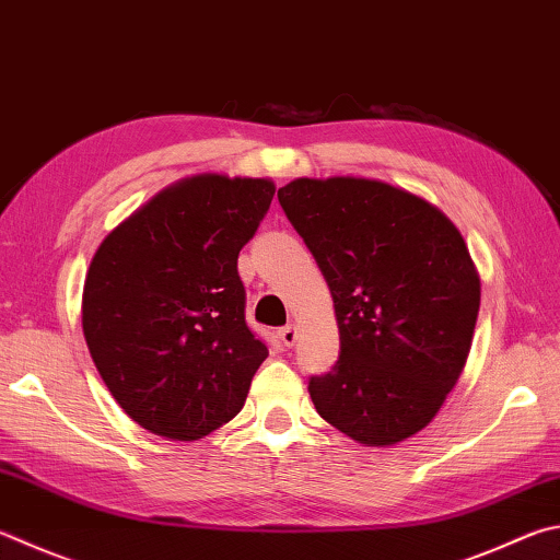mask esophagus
Wrapping results in <instances>:
<instances>
[{"mask_svg": "<svg viewBox=\"0 0 560 560\" xmlns=\"http://www.w3.org/2000/svg\"><path fill=\"white\" fill-rule=\"evenodd\" d=\"M279 338H281L283 345H287V348H293V345H296V340H299V328H296V325H287V328L279 330Z\"/></svg>", "mask_w": 560, "mask_h": 560, "instance_id": "1", "label": "esophagus"}]
</instances>
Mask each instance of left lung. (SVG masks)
<instances>
[{
    "instance_id": "1",
    "label": "left lung",
    "mask_w": 560,
    "mask_h": 560,
    "mask_svg": "<svg viewBox=\"0 0 560 560\" xmlns=\"http://www.w3.org/2000/svg\"><path fill=\"white\" fill-rule=\"evenodd\" d=\"M279 202L328 281L340 358L308 392L325 421L362 445L411 439L465 368L480 277L443 212L389 183L296 178Z\"/></svg>"
}]
</instances>
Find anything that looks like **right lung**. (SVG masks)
Listing matches in <instances>:
<instances>
[{"mask_svg":"<svg viewBox=\"0 0 560 560\" xmlns=\"http://www.w3.org/2000/svg\"><path fill=\"white\" fill-rule=\"evenodd\" d=\"M273 192L269 178H183L97 247L83 289L85 342L141 429L198 441L245 406L269 350L247 328L237 257Z\"/></svg>","mask_w":560,"mask_h":560,"instance_id":"obj_1","label":"right lung"}]
</instances>
